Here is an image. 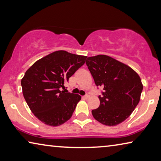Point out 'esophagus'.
<instances>
[{"mask_svg": "<svg viewBox=\"0 0 161 161\" xmlns=\"http://www.w3.org/2000/svg\"><path fill=\"white\" fill-rule=\"evenodd\" d=\"M89 97H89V95H88V94H86V95H85V96H84V97H83V98H84V99H89Z\"/></svg>", "mask_w": 161, "mask_h": 161, "instance_id": "obj_1", "label": "esophagus"}]
</instances>
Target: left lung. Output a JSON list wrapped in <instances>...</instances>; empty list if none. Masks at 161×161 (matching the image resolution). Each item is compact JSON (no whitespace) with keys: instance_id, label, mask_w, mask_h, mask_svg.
Instances as JSON below:
<instances>
[{"instance_id":"left-lung-1","label":"left lung","mask_w":161,"mask_h":161,"mask_svg":"<svg viewBox=\"0 0 161 161\" xmlns=\"http://www.w3.org/2000/svg\"><path fill=\"white\" fill-rule=\"evenodd\" d=\"M86 64L97 86H102L100 105L92 110L94 118L106 126L125 121L140 101L143 84L132 68L104 54L89 57Z\"/></svg>"}]
</instances>
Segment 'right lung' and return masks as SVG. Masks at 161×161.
Here are the masks:
<instances>
[{
  "label": "right lung",
  "mask_w": 161,
  "mask_h": 161,
  "mask_svg": "<svg viewBox=\"0 0 161 161\" xmlns=\"http://www.w3.org/2000/svg\"><path fill=\"white\" fill-rule=\"evenodd\" d=\"M86 56L58 50L35 62L21 80L23 97L34 115L42 123L58 126L72 116L81 96L60 91Z\"/></svg>",
  "instance_id": "right-lung-1"
}]
</instances>
